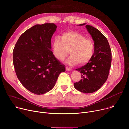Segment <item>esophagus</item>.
Instances as JSON below:
<instances>
[{
	"label": "esophagus",
	"instance_id": "obj_1",
	"mask_svg": "<svg viewBox=\"0 0 129 129\" xmlns=\"http://www.w3.org/2000/svg\"><path fill=\"white\" fill-rule=\"evenodd\" d=\"M66 70H67V71H69V70H70L71 69L69 67H68V66H66Z\"/></svg>",
	"mask_w": 129,
	"mask_h": 129
}]
</instances>
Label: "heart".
<instances>
[{"mask_svg":"<svg viewBox=\"0 0 129 129\" xmlns=\"http://www.w3.org/2000/svg\"><path fill=\"white\" fill-rule=\"evenodd\" d=\"M52 49L54 56L58 60L63 61L69 53L71 56L66 61L68 64L83 65L92 58L95 46L93 41L84 35L75 31H66L60 37L54 39Z\"/></svg>","mask_w":129,"mask_h":129,"instance_id":"1","label":"heart"}]
</instances>
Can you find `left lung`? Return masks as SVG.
<instances>
[{
	"mask_svg": "<svg viewBox=\"0 0 129 129\" xmlns=\"http://www.w3.org/2000/svg\"><path fill=\"white\" fill-rule=\"evenodd\" d=\"M86 27L94 41V52L87 64L76 69L81 72L82 79L73 86L83 93H91L98 90L107 80L112 53L106 37L100 30L91 25H87Z\"/></svg>",
	"mask_w": 129,
	"mask_h": 129,
	"instance_id": "obj_1",
	"label": "left lung"
}]
</instances>
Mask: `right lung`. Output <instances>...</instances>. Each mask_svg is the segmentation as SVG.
<instances>
[{
    "instance_id": "1",
    "label": "right lung",
    "mask_w": 129,
    "mask_h": 129,
    "mask_svg": "<svg viewBox=\"0 0 129 129\" xmlns=\"http://www.w3.org/2000/svg\"><path fill=\"white\" fill-rule=\"evenodd\" d=\"M57 26L54 23L37 24L24 32L13 49V65L17 77L33 93L51 90L65 65L50 50L51 39Z\"/></svg>"
}]
</instances>
